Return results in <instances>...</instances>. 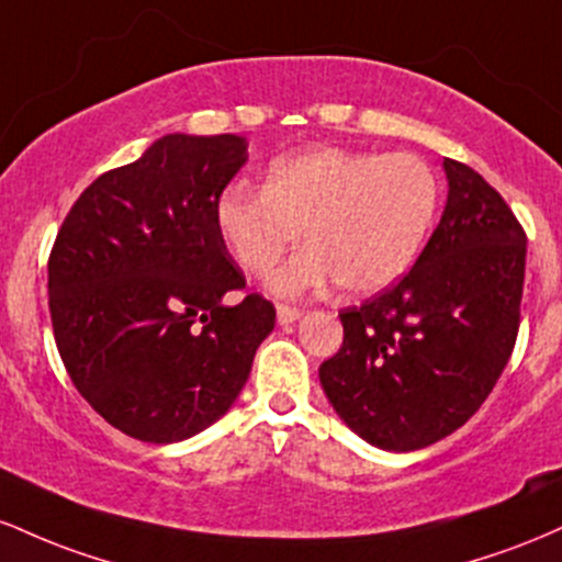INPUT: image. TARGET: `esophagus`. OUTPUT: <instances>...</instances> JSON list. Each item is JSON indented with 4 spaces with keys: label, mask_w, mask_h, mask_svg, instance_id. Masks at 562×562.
<instances>
[{
    "label": "esophagus",
    "mask_w": 562,
    "mask_h": 562,
    "mask_svg": "<svg viewBox=\"0 0 562 562\" xmlns=\"http://www.w3.org/2000/svg\"><path fill=\"white\" fill-rule=\"evenodd\" d=\"M301 317H303V308L285 306V303L277 306V322H280V325H293V322H299Z\"/></svg>",
    "instance_id": "1"
}]
</instances>
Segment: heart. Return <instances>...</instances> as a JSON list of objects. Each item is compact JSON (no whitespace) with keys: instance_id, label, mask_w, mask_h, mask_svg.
<instances>
[{"instance_id":"b5f03b06","label":"heart","mask_w":562,"mask_h":562,"mask_svg":"<svg viewBox=\"0 0 562 562\" xmlns=\"http://www.w3.org/2000/svg\"><path fill=\"white\" fill-rule=\"evenodd\" d=\"M438 192L436 171L420 156L319 145L272 160L263 190L227 187L214 222L250 274L272 269L303 232L308 248L267 277L274 295L295 299L330 280L351 295H370L417 259Z\"/></svg>"}]
</instances>
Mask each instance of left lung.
<instances>
[{
	"label": "left lung",
	"mask_w": 562,
	"mask_h": 562,
	"mask_svg": "<svg viewBox=\"0 0 562 562\" xmlns=\"http://www.w3.org/2000/svg\"><path fill=\"white\" fill-rule=\"evenodd\" d=\"M449 192L420 259L396 288L346 308L344 346L319 367L357 436L415 451L462 428L513 353L526 232L479 171L443 158Z\"/></svg>",
	"instance_id": "obj_1"
}]
</instances>
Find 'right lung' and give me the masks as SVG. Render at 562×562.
I'll return each mask as SVG.
<instances>
[{
	"instance_id": "add662e5",
	"label": "right lung",
	"mask_w": 562,
	"mask_h": 562,
	"mask_svg": "<svg viewBox=\"0 0 562 562\" xmlns=\"http://www.w3.org/2000/svg\"><path fill=\"white\" fill-rule=\"evenodd\" d=\"M248 160L237 134H166L97 177L49 256V314L70 380L121 434L192 438L240 396L274 306L245 288L214 209Z\"/></svg>"
}]
</instances>
